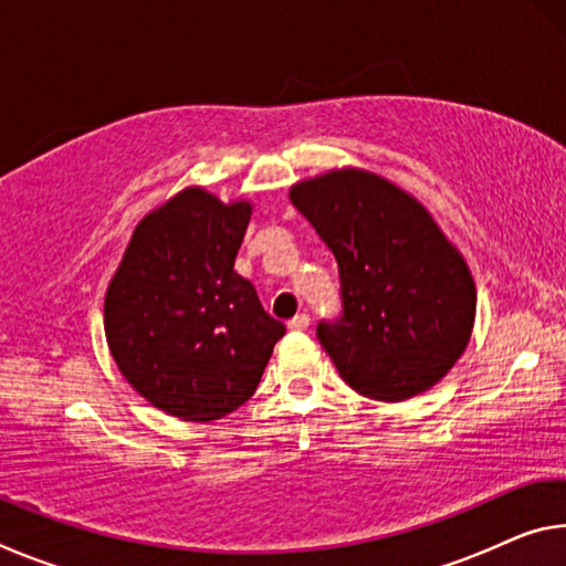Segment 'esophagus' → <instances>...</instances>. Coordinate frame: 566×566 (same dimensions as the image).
I'll list each match as a JSON object with an SVG mask.
<instances>
[{"instance_id":"1","label":"esophagus","mask_w":566,"mask_h":566,"mask_svg":"<svg viewBox=\"0 0 566 566\" xmlns=\"http://www.w3.org/2000/svg\"><path fill=\"white\" fill-rule=\"evenodd\" d=\"M286 327H290V332H304L306 327H310V314H296L294 319L286 322Z\"/></svg>"}]
</instances>
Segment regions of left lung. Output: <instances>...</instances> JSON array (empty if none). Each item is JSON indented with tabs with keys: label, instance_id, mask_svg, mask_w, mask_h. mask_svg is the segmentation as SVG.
<instances>
[{
	"label": "left lung",
	"instance_id": "8db88e82",
	"mask_svg": "<svg viewBox=\"0 0 566 566\" xmlns=\"http://www.w3.org/2000/svg\"><path fill=\"white\" fill-rule=\"evenodd\" d=\"M290 199L339 266L342 317L317 337L342 379L379 401L434 387L472 337L476 290L432 214L361 169L300 181Z\"/></svg>",
	"mask_w": 566,
	"mask_h": 566
}]
</instances>
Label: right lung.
Returning <instances> with one entry per match:
<instances>
[{"label": "right lung", "mask_w": 566, "mask_h": 566, "mask_svg": "<svg viewBox=\"0 0 566 566\" xmlns=\"http://www.w3.org/2000/svg\"><path fill=\"white\" fill-rule=\"evenodd\" d=\"M252 205L189 187L132 234L104 296V332L149 405L212 421L254 395L284 324L234 272Z\"/></svg>", "instance_id": "right-lung-1"}]
</instances>
